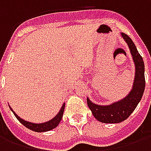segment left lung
Segmentation results:
<instances>
[{"instance_id":"left-lung-1","label":"left lung","mask_w":151,"mask_h":151,"mask_svg":"<svg viewBox=\"0 0 151 151\" xmlns=\"http://www.w3.org/2000/svg\"><path fill=\"white\" fill-rule=\"evenodd\" d=\"M120 35L128 44L134 63V80L129 93L123 99L114 102L111 104H96L91 101L87 97V105L89 108L91 109L95 119L102 123L117 124L126 120L141 101L146 86L145 65L142 57L138 52L133 40L122 32L120 33Z\"/></svg>"}]
</instances>
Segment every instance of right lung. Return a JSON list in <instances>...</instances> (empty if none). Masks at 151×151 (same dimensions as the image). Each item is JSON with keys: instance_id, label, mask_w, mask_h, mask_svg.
I'll use <instances>...</instances> for the list:
<instances>
[{"instance_id": "right-lung-1", "label": "right lung", "mask_w": 151, "mask_h": 151, "mask_svg": "<svg viewBox=\"0 0 151 151\" xmlns=\"http://www.w3.org/2000/svg\"><path fill=\"white\" fill-rule=\"evenodd\" d=\"M9 107L10 108V110L13 111V113L15 116V117L19 120V122L22 123L24 126H26L29 129L37 132V133H42V132H47V131H50V130L55 129L56 127L58 126V124L60 122V120L62 119L63 113H64V110H65V103H64L62 107L60 108L59 112L56 114L55 116L53 117L52 119H51L48 121L43 122V123H33V122H30V121H27V120H23L22 118L18 116L17 114L15 113L14 111L12 109V108L9 105Z\"/></svg>"}]
</instances>
